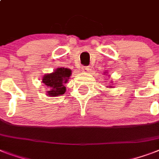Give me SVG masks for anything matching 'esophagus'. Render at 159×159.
Instances as JSON below:
<instances>
[{
  "instance_id": "34e87169",
  "label": "esophagus",
  "mask_w": 159,
  "mask_h": 159,
  "mask_svg": "<svg viewBox=\"0 0 159 159\" xmlns=\"http://www.w3.org/2000/svg\"><path fill=\"white\" fill-rule=\"evenodd\" d=\"M89 70H90L89 67H87V66H84V67H82V72H86V73L89 72Z\"/></svg>"
}]
</instances>
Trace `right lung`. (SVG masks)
I'll return each instance as SVG.
<instances>
[{"mask_svg": "<svg viewBox=\"0 0 159 159\" xmlns=\"http://www.w3.org/2000/svg\"><path fill=\"white\" fill-rule=\"evenodd\" d=\"M71 70L68 68H57L53 73L44 75L43 77V82L48 89V95L49 97H56L64 94L66 87L64 83L68 81L71 76Z\"/></svg>", "mask_w": 159, "mask_h": 159, "instance_id": "right-lung-1", "label": "right lung"}]
</instances>
